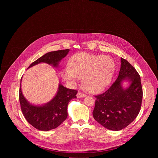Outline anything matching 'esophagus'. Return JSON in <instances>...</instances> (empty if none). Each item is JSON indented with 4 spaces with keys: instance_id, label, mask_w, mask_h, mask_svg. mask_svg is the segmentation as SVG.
Listing matches in <instances>:
<instances>
[{
    "instance_id": "esophagus-1",
    "label": "esophagus",
    "mask_w": 158,
    "mask_h": 158,
    "mask_svg": "<svg viewBox=\"0 0 158 158\" xmlns=\"http://www.w3.org/2000/svg\"><path fill=\"white\" fill-rule=\"evenodd\" d=\"M85 97V94H84V93H82L81 92H79L77 94V98H84Z\"/></svg>"
}]
</instances>
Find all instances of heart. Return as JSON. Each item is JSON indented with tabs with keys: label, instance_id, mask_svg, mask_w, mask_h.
<instances>
[{
	"label": "heart",
	"instance_id": "heart-1",
	"mask_svg": "<svg viewBox=\"0 0 158 158\" xmlns=\"http://www.w3.org/2000/svg\"><path fill=\"white\" fill-rule=\"evenodd\" d=\"M114 69V62L108 56L80 52L73 56L70 67H65L62 76L64 80L73 82L83 77V85L87 91L98 93L109 84Z\"/></svg>",
	"mask_w": 158,
	"mask_h": 158
}]
</instances>
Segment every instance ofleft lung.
Returning <instances> with one entry per match:
<instances>
[{
	"mask_svg": "<svg viewBox=\"0 0 158 158\" xmlns=\"http://www.w3.org/2000/svg\"><path fill=\"white\" fill-rule=\"evenodd\" d=\"M121 60L117 79L106 91L95 96L96 100L93 112L96 121L112 131H120L136 119L143 99L139 74L127 60L122 57ZM124 80L130 82L127 88L122 85Z\"/></svg>",
	"mask_w": 158,
	"mask_h": 158,
	"instance_id": "left-lung-1",
	"label": "left lung"
}]
</instances>
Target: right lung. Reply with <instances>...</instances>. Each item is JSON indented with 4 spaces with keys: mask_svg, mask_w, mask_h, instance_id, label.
Instances as JSON below:
<instances>
[{
    "mask_svg": "<svg viewBox=\"0 0 158 158\" xmlns=\"http://www.w3.org/2000/svg\"><path fill=\"white\" fill-rule=\"evenodd\" d=\"M69 49L49 52L32 62L30 67L39 63H47L54 67L65 57ZM22 81V78L20 81ZM77 90L67 89L59 83L57 93L49 102L42 106L30 104L22 94L21 84L19 89V101L21 110L27 121L40 131H49L57 127L67 118V106L72 99L76 98Z\"/></svg>",
    "mask_w": 158,
    "mask_h": 158,
    "instance_id": "obj_1",
    "label": "right lung"
}]
</instances>
